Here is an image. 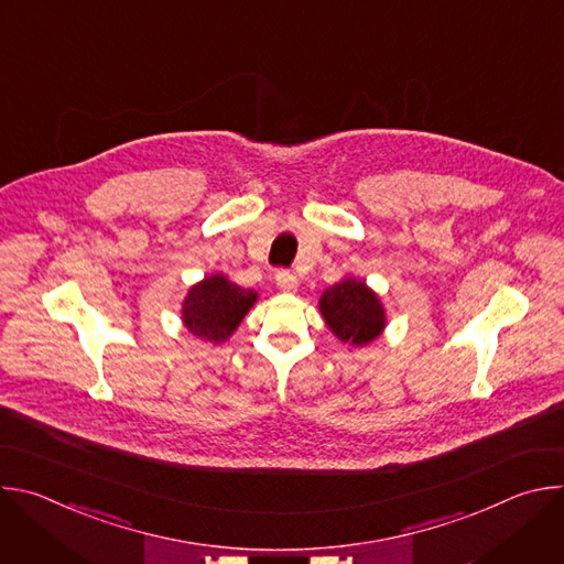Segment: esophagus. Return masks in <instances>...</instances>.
<instances>
[{
  "mask_svg": "<svg viewBox=\"0 0 564 564\" xmlns=\"http://www.w3.org/2000/svg\"><path fill=\"white\" fill-rule=\"evenodd\" d=\"M276 285H279V290H281L283 294H294V292L299 290L296 276H294L292 272H288V270L276 272Z\"/></svg>",
  "mask_w": 564,
  "mask_h": 564,
  "instance_id": "1",
  "label": "esophagus"
}]
</instances>
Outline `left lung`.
<instances>
[{
    "instance_id": "left-lung-1",
    "label": "left lung",
    "mask_w": 564,
    "mask_h": 564,
    "mask_svg": "<svg viewBox=\"0 0 564 564\" xmlns=\"http://www.w3.org/2000/svg\"><path fill=\"white\" fill-rule=\"evenodd\" d=\"M318 312L328 330L355 348L372 344L388 321L379 294L357 276H346L321 294Z\"/></svg>"
}]
</instances>
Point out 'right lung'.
Masks as SVG:
<instances>
[{"instance_id":"obj_1","label":"right lung","mask_w":564,"mask_h":564,"mask_svg":"<svg viewBox=\"0 0 564 564\" xmlns=\"http://www.w3.org/2000/svg\"><path fill=\"white\" fill-rule=\"evenodd\" d=\"M257 301L259 294L254 290L240 288L218 272L205 276L187 290L181 318L196 339L218 346L236 333L240 321L246 318Z\"/></svg>"}]
</instances>
